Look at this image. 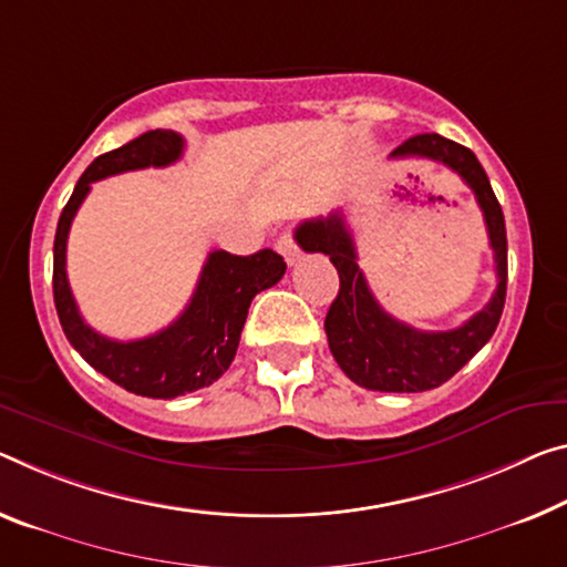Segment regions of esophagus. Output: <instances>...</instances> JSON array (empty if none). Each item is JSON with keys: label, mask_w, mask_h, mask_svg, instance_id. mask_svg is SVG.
Returning a JSON list of instances; mask_svg holds the SVG:
<instances>
[{"label": "esophagus", "mask_w": 567, "mask_h": 567, "mask_svg": "<svg viewBox=\"0 0 567 567\" xmlns=\"http://www.w3.org/2000/svg\"><path fill=\"white\" fill-rule=\"evenodd\" d=\"M276 248H278V254H281V256L286 258V264H289V266H293L296 260L301 258V254H299V246H296V240H293V235H291V233H284L281 238H278Z\"/></svg>", "instance_id": "1"}]
</instances>
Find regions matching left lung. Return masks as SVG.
Returning a JSON list of instances; mask_svg holds the SVG:
<instances>
[{"instance_id": "1", "label": "left lung", "mask_w": 567, "mask_h": 567, "mask_svg": "<svg viewBox=\"0 0 567 567\" xmlns=\"http://www.w3.org/2000/svg\"><path fill=\"white\" fill-rule=\"evenodd\" d=\"M390 156H421L441 162L472 187L484 213L496 268V291L482 311L449 332H421L390 317L370 291L362 268L357 266L352 230L347 228L339 210L301 223L296 240L307 254L329 256L339 274V293L327 311L324 332L329 350L347 378L360 388L380 393H423L454 378L489 342L499 324L507 296V230L489 177L472 150L439 134H417Z\"/></svg>"}]
</instances>
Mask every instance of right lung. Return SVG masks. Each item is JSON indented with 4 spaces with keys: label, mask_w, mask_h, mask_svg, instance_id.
<instances>
[{
    "label": "right lung",
    "mask_w": 567,
    "mask_h": 567,
    "mask_svg": "<svg viewBox=\"0 0 567 567\" xmlns=\"http://www.w3.org/2000/svg\"><path fill=\"white\" fill-rule=\"evenodd\" d=\"M182 152H185V138L169 128H156L93 159L63 207L55 230V248H52V296L68 342L93 370L142 398L169 400L213 385L230 368L238 352L254 296L271 289L286 274L284 258L271 248L258 250L254 256L213 250L199 274L193 299L162 332L134 342H116L85 324L65 274L68 233L78 207L91 193L93 182L132 169L167 167L179 159Z\"/></svg>",
    "instance_id": "obj_1"
}]
</instances>
